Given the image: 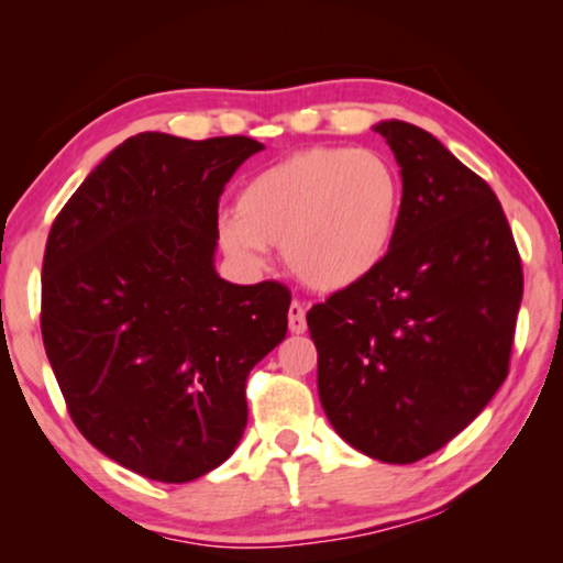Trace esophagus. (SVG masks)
<instances>
[{"label": "esophagus", "instance_id": "obj_1", "mask_svg": "<svg viewBox=\"0 0 563 563\" xmlns=\"http://www.w3.org/2000/svg\"><path fill=\"white\" fill-rule=\"evenodd\" d=\"M288 328L292 335H302V332L308 330V320H305V305L298 300H292L288 308Z\"/></svg>", "mask_w": 563, "mask_h": 563}]
</instances>
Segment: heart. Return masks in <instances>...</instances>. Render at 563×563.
I'll use <instances>...</instances> for the list:
<instances>
[{
  "instance_id": "1",
  "label": "heart",
  "mask_w": 563,
  "mask_h": 563,
  "mask_svg": "<svg viewBox=\"0 0 563 563\" xmlns=\"http://www.w3.org/2000/svg\"><path fill=\"white\" fill-rule=\"evenodd\" d=\"M402 184L387 158L355 148H308L247 180L238 211L218 218V241L235 263L258 268L265 245L302 285L347 290L393 247Z\"/></svg>"
}]
</instances>
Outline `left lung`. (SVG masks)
<instances>
[{
  "label": "left lung",
  "mask_w": 563,
  "mask_h": 563,
  "mask_svg": "<svg viewBox=\"0 0 563 563\" xmlns=\"http://www.w3.org/2000/svg\"><path fill=\"white\" fill-rule=\"evenodd\" d=\"M373 129L402 176L395 241L373 275L312 305L308 328L335 432L373 460L412 464L507 379L523 275L487 180L415 123Z\"/></svg>",
  "instance_id": "8db88e82"
}]
</instances>
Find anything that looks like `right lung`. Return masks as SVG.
<instances>
[{
	"instance_id": "obj_1",
	"label": "right lung",
	"mask_w": 563,
	"mask_h": 563,
	"mask_svg": "<svg viewBox=\"0 0 563 563\" xmlns=\"http://www.w3.org/2000/svg\"><path fill=\"white\" fill-rule=\"evenodd\" d=\"M247 136L146 131L84 178L49 231L42 338L74 424L109 460L184 484L247 422V373L288 332L290 290L216 273L218 198Z\"/></svg>"
}]
</instances>
